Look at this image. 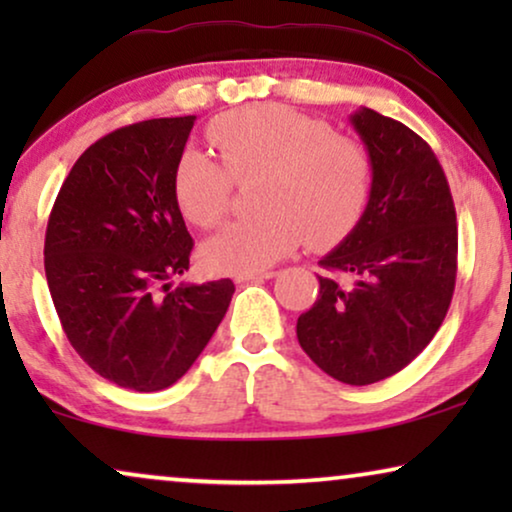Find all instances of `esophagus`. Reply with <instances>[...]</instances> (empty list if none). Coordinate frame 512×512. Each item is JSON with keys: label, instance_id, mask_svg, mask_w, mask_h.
Instances as JSON below:
<instances>
[{"label": "esophagus", "instance_id": "1", "mask_svg": "<svg viewBox=\"0 0 512 512\" xmlns=\"http://www.w3.org/2000/svg\"><path fill=\"white\" fill-rule=\"evenodd\" d=\"M277 272L275 270H265V272H244V275H235V282L237 284H244V282H258V279H272Z\"/></svg>", "mask_w": 512, "mask_h": 512}]
</instances>
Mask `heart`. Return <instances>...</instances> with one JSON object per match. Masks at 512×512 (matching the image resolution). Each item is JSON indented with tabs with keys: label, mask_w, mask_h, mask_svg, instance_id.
Masks as SVG:
<instances>
[{
	"label": "heart",
	"mask_w": 512,
	"mask_h": 512,
	"mask_svg": "<svg viewBox=\"0 0 512 512\" xmlns=\"http://www.w3.org/2000/svg\"><path fill=\"white\" fill-rule=\"evenodd\" d=\"M209 142L221 163L188 149L174 167V200L198 228H212L228 212L233 181H258L261 214L235 221L202 244V263L214 272H263L296 249L338 240L366 207L373 165L368 151L333 135L319 118L279 104H258L219 118Z\"/></svg>",
	"instance_id": "heart-1"
}]
</instances>
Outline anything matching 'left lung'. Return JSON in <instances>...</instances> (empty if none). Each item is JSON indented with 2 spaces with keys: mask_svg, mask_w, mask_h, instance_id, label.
<instances>
[{
  "mask_svg": "<svg viewBox=\"0 0 512 512\" xmlns=\"http://www.w3.org/2000/svg\"><path fill=\"white\" fill-rule=\"evenodd\" d=\"M349 123L373 165L368 205L319 261L328 275L296 333L326 375L363 387L403 370L443 324L457 279V214L422 137L368 107Z\"/></svg>",
  "mask_w": 512,
  "mask_h": 512,
  "instance_id": "left-lung-1",
  "label": "left lung"
}]
</instances>
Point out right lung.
Returning a JSON list of instances; mask_svg holds the SVG:
<instances>
[{
  "mask_svg": "<svg viewBox=\"0 0 512 512\" xmlns=\"http://www.w3.org/2000/svg\"><path fill=\"white\" fill-rule=\"evenodd\" d=\"M193 123L151 118L97 139L48 219L46 279L67 340L123 389L160 391L184 377L235 293L230 279L172 286L191 265L174 167Z\"/></svg>",
  "mask_w": 512,
  "mask_h": 512,
  "instance_id": "obj_1",
  "label": "right lung"
}]
</instances>
